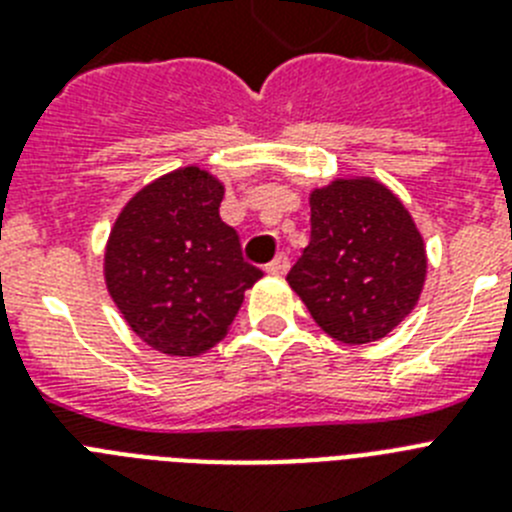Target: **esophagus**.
I'll list each match as a JSON object with an SVG mask.
<instances>
[{"mask_svg":"<svg viewBox=\"0 0 512 512\" xmlns=\"http://www.w3.org/2000/svg\"><path fill=\"white\" fill-rule=\"evenodd\" d=\"M287 269H289V256H287V253H279L277 259H274L269 266H266V271H269V274H277V277L287 274Z\"/></svg>","mask_w":512,"mask_h":512,"instance_id":"34e87169","label":"esophagus"}]
</instances>
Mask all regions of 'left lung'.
Returning a JSON list of instances; mask_svg holds the SVG:
<instances>
[{"instance_id": "1", "label": "left lung", "mask_w": 512, "mask_h": 512, "mask_svg": "<svg viewBox=\"0 0 512 512\" xmlns=\"http://www.w3.org/2000/svg\"><path fill=\"white\" fill-rule=\"evenodd\" d=\"M425 241L402 200L372 176L310 192V243L287 274L312 320L341 343L384 338L415 310Z\"/></svg>"}]
</instances>
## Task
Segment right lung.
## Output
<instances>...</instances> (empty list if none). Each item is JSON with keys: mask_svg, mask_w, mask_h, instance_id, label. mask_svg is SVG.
Returning <instances> with one entry per match:
<instances>
[{"mask_svg": "<svg viewBox=\"0 0 512 512\" xmlns=\"http://www.w3.org/2000/svg\"><path fill=\"white\" fill-rule=\"evenodd\" d=\"M225 184L200 166L158 176L117 215L104 284L125 323L166 356H200L228 336L261 271L220 220Z\"/></svg>", "mask_w": 512, "mask_h": 512, "instance_id": "add662e5", "label": "right lung"}]
</instances>
